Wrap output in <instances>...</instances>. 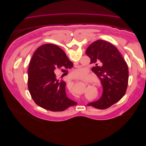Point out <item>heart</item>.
Masks as SVG:
<instances>
[{
    "instance_id": "obj_1",
    "label": "heart",
    "mask_w": 146,
    "mask_h": 146,
    "mask_svg": "<svg viewBox=\"0 0 146 146\" xmlns=\"http://www.w3.org/2000/svg\"><path fill=\"white\" fill-rule=\"evenodd\" d=\"M85 74H86V70L84 69H82V68L76 70L72 74L74 77H78V78L83 77L85 76ZM68 89L69 91H70V88L69 87L68 88Z\"/></svg>"
}]
</instances>
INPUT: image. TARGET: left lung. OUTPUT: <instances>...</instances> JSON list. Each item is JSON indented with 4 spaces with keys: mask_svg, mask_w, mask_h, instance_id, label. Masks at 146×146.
<instances>
[{
    "mask_svg": "<svg viewBox=\"0 0 146 146\" xmlns=\"http://www.w3.org/2000/svg\"><path fill=\"white\" fill-rule=\"evenodd\" d=\"M86 54L91 59L93 72L103 87L102 96L87 105L106 109L121 100L125 94L129 80V69L117 48L112 44L98 40L87 48ZM102 65L100 66V64Z\"/></svg>",
    "mask_w": 146,
    "mask_h": 146,
    "instance_id": "1",
    "label": "left lung"
}]
</instances>
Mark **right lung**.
Returning a JSON list of instances; mask_svg holds the SVG:
<instances>
[{
    "label": "right lung",
    "mask_w": 146,
    "mask_h": 146,
    "mask_svg": "<svg viewBox=\"0 0 146 146\" xmlns=\"http://www.w3.org/2000/svg\"><path fill=\"white\" fill-rule=\"evenodd\" d=\"M72 67L73 63L59 47L46 44L38 47L28 70V88L35 102L52 111H62L77 105L66 96V83L56 76L59 70L64 72L63 76L67 74V70Z\"/></svg>",
    "instance_id": "obj_1"
}]
</instances>
